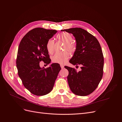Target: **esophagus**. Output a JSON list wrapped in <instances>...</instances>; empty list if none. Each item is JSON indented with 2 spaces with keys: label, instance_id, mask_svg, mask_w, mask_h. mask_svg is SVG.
Returning a JSON list of instances; mask_svg holds the SVG:
<instances>
[{
  "label": "esophagus",
  "instance_id": "esophagus-1",
  "mask_svg": "<svg viewBox=\"0 0 122 122\" xmlns=\"http://www.w3.org/2000/svg\"><path fill=\"white\" fill-rule=\"evenodd\" d=\"M60 66H61V68L62 69L64 68V65H62V64H61V65H60Z\"/></svg>",
  "mask_w": 122,
  "mask_h": 122
}]
</instances>
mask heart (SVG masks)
Returning <instances> with one entry per match:
<instances>
[{"label": "heart", "instance_id": "heart-1", "mask_svg": "<svg viewBox=\"0 0 122 122\" xmlns=\"http://www.w3.org/2000/svg\"><path fill=\"white\" fill-rule=\"evenodd\" d=\"M58 39L65 43L64 46V50H67L70 52L74 53L76 50V46L73 41V36L71 34L66 32L58 34L57 36ZM46 49L50 54H52L55 50L54 41L52 39L49 40L46 43ZM70 57V54L67 51L61 52L56 53L52 57V60L54 63L64 64L67 62Z\"/></svg>", "mask_w": 122, "mask_h": 122}]
</instances>
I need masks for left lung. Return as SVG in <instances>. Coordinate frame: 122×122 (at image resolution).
I'll return each instance as SVG.
<instances>
[{"label":"left lung","instance_id":"8db88e82","mask_svg":"<svg viewBox=\"0 0 122 122\" xmlns=\"http://www.w3.org/2000/svg\"><path fill=\"white\" fill-rule=\"evenodd\" d=\"M61 31L72 34L76 41V50L70 63L81 66L79 72L75 68L65 67L69 71V87L76 95H88L97 88L103 76L104 57L100 43L95 36L80 28Z\"/></svg>","mask_w":122,"mask_h":122}]
</instances>
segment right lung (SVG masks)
Segmentation results:
<instances>
[{
  "label": "right lung",
  "instance_id": "right-lung-1",
  "mask_svg": "<svg viewBox=\"0 0 122 122\" xmlns=\"http://www.w3.org/2000/svg\"><path fill=\"white\" fill-rule=\"evenodd\" d=\"M57 31L35 28L23 37L19 46L16 60L18 75L24 86L37 96L46 95L52 90L61 70L57 63L52 64L46 69L40 66L41 61L46 64L50 63L46 46Z\"/></svg>",
  "mask_w": 122,
  "mask_h": 122
}]
</instances>
